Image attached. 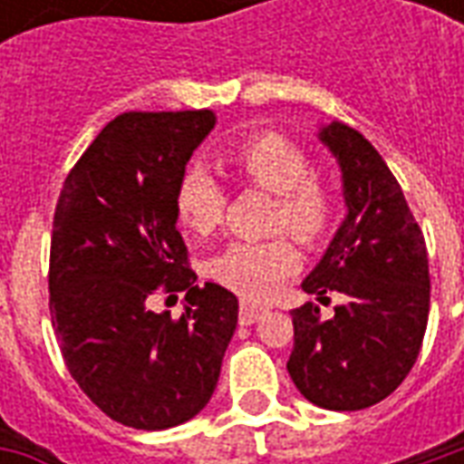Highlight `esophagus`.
Instances as JSON below:
<instances>
[{
	"instance_id": "esophagus-1",
	"label": "esophagus",
	"mask_w": 464,
	"mask_h": 464,
	"mask_svg": "<svg viewBox=\"0 0 464 464\" xmlns=\"http://www.w3.org/2000/svg\"><path fill=\"white\" fill-rule=\"evenodd\" d=\"M263 313H266V308H261V305L241 303V313H238V321H241V325H253V323L261 318Z\"/></svg>"
}]
</instances>
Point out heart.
I'll use <instances>...</instances> for the list:
<instances>
[{
	"instance_id": "heart-1",
	"label": "heart",
	"mask_w": 464,
	"mask_h": 464,
	"mask_svg": "<svg viewBox=\"0 0 464 464\" xmlns=\"http://www.w3.org/2000/svg\"><path fill=\"white\" fill-rule=\"evenodd\" d=\"M233 171L261 191L276 196L271 231H288L305 246L331 233L338 218V193L331 183L313 173V161L301 143L273 131L251 133L231 146ZM226 191L208 169H186L176 186V216L196 236H211L226 213ZM301 263L291 238L238 241L221 251L208 266L213 281L231 288L248 301L271 295Z\"/></svg>"
}]
</instances>
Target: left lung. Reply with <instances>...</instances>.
Here are the masks:
<instances>
[{
  "label": "left lung",
  "mask_w": 464,
  "mask_h": 464,
  "mask_svg": "<svg viewBox=\"0 0 464 464\" xmlns=\"http://www.w3.org/2000/svg\"><path fill=\"white\" fill-rule=\"evenodd\" d=\"M321 141L343 171L348 216L303 291L341 293L331 318L315 303L291 311L295 388L325 410H362L395 392L418 360L430 313L425 236L372 143L333 121Z\"/></svg>",
  "instance_id": "obj_1"
}]
</instances>
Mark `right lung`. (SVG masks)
<instances>
[{"mask_svg":"<svg viewBox=\"0 0 464 464\" xmlns=\"http://www.w3.org/2000/svg\"><path fill=\"white\" fill-rule=\"evenodd\" d=\"M216 116L126 111L66 173L49 253V313L72 378L109 418L166 430L211 400L238 301L196 285L176 228V186ZM187 291L179 322L153 314L156 292Z\"/></svg>","mask_w":464,"mask_h":464,"instance_id":"add662e5","label":"right lung"}]
</instances>
